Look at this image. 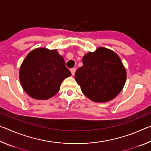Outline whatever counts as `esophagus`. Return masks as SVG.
Returning a JSON list of instances; mask_svg holds the SVG:
<instances>
[{
	"instance_id": "34e87169",
	"label": "esophagus",
	"mask_w": 151,
	"mask_h": 151,
	"mask_svg": "<svg viewBox=\"0 0 151 151\" xmlns=\"http://www.w3.org/2000/svg\"><path fill=\"white\" fill-rule=\"evenodd\" d=\"M70 72L71 74H72V75H75V72H76V68H73L70 69Z\"/></svg>"
}]
</instances>
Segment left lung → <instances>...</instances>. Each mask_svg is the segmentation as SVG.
<instances>
[{
  "label": "left lung",
  "mask_w": 151,
  "mask_h": 151,
  "mask_svg": "<svg viewBox=\"0 0 151 151\" xmlns=\"http://www.w3.org/2000/svg\"><path fill=\"white\" fill-rule=\"evenodd\" d=\"M83 65L75 78L82 92L94 102L104 103L113 99L123 88L127 73L115 52L99 47L83 58Z\"/></svg>",
  "instance_id": "left-lung-1"
}]
</instances>
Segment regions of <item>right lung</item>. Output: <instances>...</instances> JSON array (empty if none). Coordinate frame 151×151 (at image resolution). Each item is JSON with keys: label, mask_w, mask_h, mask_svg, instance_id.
I'll return each mask as SVG.
<instances>
[{"label": "right lung", "mask_w": 151, "mask_h": 151, "mask_svg": "<svg viewBox=\"0 0 151 151\" xmlns=\"http://www.w3.org/2000/svg\"><path fill=\"white\" fill-rule=\"evenodd\" d=\"M71 75L56 50L39 48L31 51L20 68V81L30 96L46 100L57 94L63 80Z\"/></svg>", "instance_id": "right-lung-1"}]
</instances>
